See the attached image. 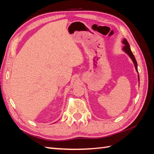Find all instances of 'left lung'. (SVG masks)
<instances>
[{
  "instance_id": "obj_1",
  "label": "left lung",
  "mask_w": 154,
  "mask_h": 154,
  "mask_svg": "<svg viewBox=\"0 0 154 154\" xmlns=\"http://www.w3.org/2000/svg\"><path fill=\"white\" fill-rule=\"evenodd\" d=\"M122 43H123L124 45H124V46L123 47L122 50H123L124 52H125V53H126L128 55L129 57L132 59L133 63H134V64L136 70V71L138 73V64H137V62H136V59H135L134 55V54H132V52L131 50H130V45H129V44H128V41L126 40V39H125V38L123 39ZM138 81H140L139 75H138Z\"/></svg>"
}]
</instances>
